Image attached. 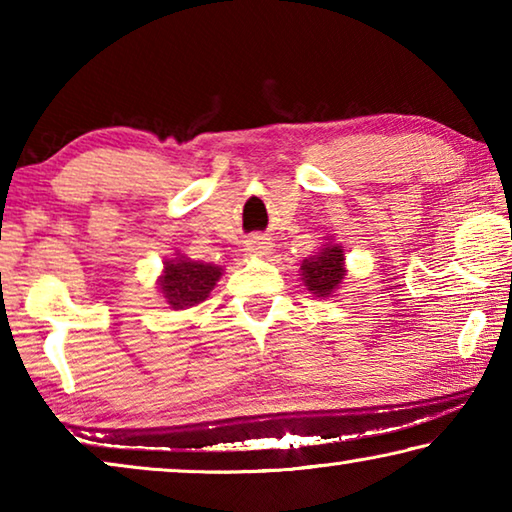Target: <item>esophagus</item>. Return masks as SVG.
I'll list each match as a JSON object with an SVG mask.
<instances>
[{
  "mask_svg": "<svg viewBox=\"0 0 512 512\" xmlns=\"http://www.w3.org/2000/svg\"><path fill=\"white\" fill-rule=\"evenodd\" d=\"M268 250H271V241H268L266 237L253 235L246 241V253H250V255H266Z\"/></svg>",
  "mask_w": 512,
  "mask_h": 512,
  "instance_id": "obj_1",
  "label": "esophagus"
}]
</instances>
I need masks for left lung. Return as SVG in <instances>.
Here are the masks:
<instances>
[{
  "instance_id": "1",
  "label": "left lung",
  "mask_w": 512,
  "mask_h": 512,
  "mask_svg": "<svg viewBox=\"0 0 512 512\" xmlns=\"http://www.w3.org/2000/svg\"><path fill=\"white\" fill-rule=\"evenodd\" d=\"M305 287L320 298H327L343 280V248L327 244L318 255L309 257L300 266Z\"/></svg>"
}]
</instances>
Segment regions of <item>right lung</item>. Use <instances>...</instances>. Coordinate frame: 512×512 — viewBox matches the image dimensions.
I'll use <instances>...</instances> for the list:
<instances>
[{"label":"right lung","mask_w":512,"mask_h":512,"mask_svg":"<svg viewBox=\"0 0 512 512\" xmlns=\"http://www.w3.org/2000/svg\"><path fill=\"white\" fill-rule=\"evenodd\" d=\"M221 277V268L192 259H171L164 264L160 291L173 309H187L203 302Z\"/></svg>","instance_id":"right-lung-1"}]
</instances>
